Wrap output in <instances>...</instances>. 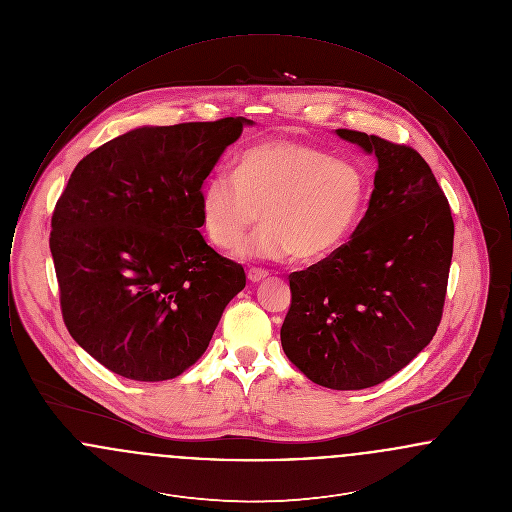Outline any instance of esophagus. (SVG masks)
I'll return each mask as SVG.
<instances>
[{"label": "esophagus", "instance_id": "34e87169", "mask_svg": "<svg viewBox=\"0 0 512 512\" xmlns=\"http://www.w3.org/2000/svg\"><path fill=\"white\" fill-rule=\"evenodd\" d=\"M267 276V270H261V268H249V270H247V280H249V282H253V284H255V282L265 280Z\"/></svg>", "mask_w": 512, "mask_h": 512}]
</instances>
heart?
<instances>
[{"mask_svg": "<svg viewBox=\"0 0 512 512\" xmlns=\"http://www.w3.org/2000/svg\"><path fill=\"white\" fill-rule=\"evenodd\" d=\"M370 180L361 165L320 147L268 140L249 147L234 174H213L201 194L209 240L222 249L242 245L249 230L267 222L244 255L315 263L334 255L365 215Z\"/></svg>", "mask_w": 512, "mask_h": 512, "instance_id": "obj_1", "label": "heart"}]
</instances>
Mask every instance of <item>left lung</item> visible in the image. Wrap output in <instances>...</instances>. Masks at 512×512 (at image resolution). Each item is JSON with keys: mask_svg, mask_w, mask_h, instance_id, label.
<instances>
[{"mask_svg": "<svg viewBox=\"0 0 512 512\" xmlns=\"http://www.w3.org/2000/svg\"><path fill=\"white\" fill-rule=\"evenodd\" d=\"M378 161L365 217L328 259L290 274L280 340L309 380L365 390L409 365L438 330L453 257L447 197L413 147L338 128Z\"/></svg>", "mask_w": 512, "mask_h": 512, "instance_id": "8db88e82", "label": "left lung"}]
</instances>
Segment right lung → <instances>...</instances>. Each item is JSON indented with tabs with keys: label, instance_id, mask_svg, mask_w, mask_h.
I'll use <instances>...</instances> for the list:
<instances>
[{
	"label": "right lung",
	"instance_id": "right-lung-1",
	"mask_svg": "<svg viewBox=\"0 0 512 512\" xmlns=\"http://www.w3.org/2000/svg\"><path fill=\"white\" fill-rule=\"evenodd\" d=\"M253 121L140 126L86 155L51 217L49 249L73 340L136 382L180 376L245 288L199 228L203 182Z\"/></svg>",
	"mask_w": 512,
	"mask_h": 512
}]
</instances>
